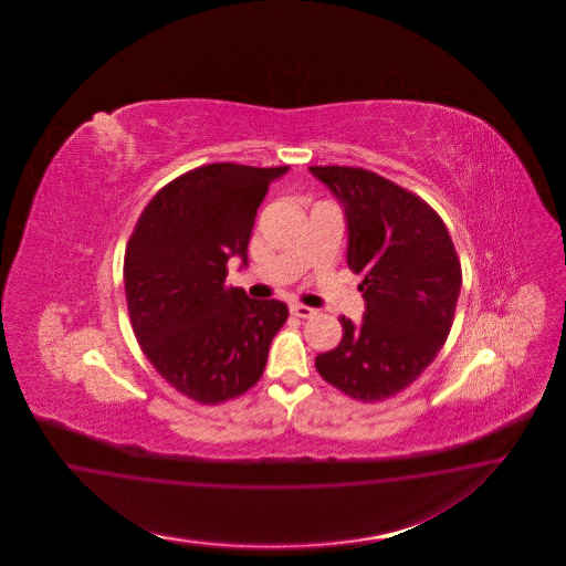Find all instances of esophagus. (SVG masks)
I'll return each mask as SVG.
<instances>
[{
	"instance_id": "esophagus-1",
	"label": "esophagus",
	"mask_w": 566,
	"mask_h": 566,
	"mask_svg": "<svg viewBox=\"0 0 566 566\" xmlns=\"http://www.w3.org/2000/svg\"><path fill=\"white\" fill-rule=\"evenodd\" d=\"M292 315H296V317H301V319H308V317H313L317 311L315 308L307 307V305H298V303H294L291 305Z\"/></svg>"
}]
</instances>
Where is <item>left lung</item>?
<instances>
[{
	"instance_id": "8db88e82",
	"label": "left lung",
	"mask_w": 566,
	"mask_h": 566,
	"mask_svg": "<svg viewBox=\"0 0 566 566\" xmlns=\"http://www.w3.org/2000/svg\"><path fill=\"white\" fill-rule=\"evenodd\" d=\"M340 201L348 228L346 263L363 275L360 324L340 317L343 340L317 355L319 376L355 400L398 395L440 353L461 294V261L442 218L377 176L346 166H313Z\"/></svg>"
}]
</instances>
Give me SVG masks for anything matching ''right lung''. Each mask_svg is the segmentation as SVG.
<instances>
[{"label": "right lung", "mask_w": 566, "mask_h": 566, "mask_svg": "<svg viewBox=\"0 0 566 566\" xmlns=\"http://www.w3.org/2000/svg\"><path fill=\"white\" fill-rule=\"evenodd\" d=\"M289 166L209 164L171 180L143 209L124 255V289L145 357L178 392L218 405L247 392L289 319L282 301L228 289L247 268L259 206Z\"/></svg>", "instance_id": "1"}]
</instances>
